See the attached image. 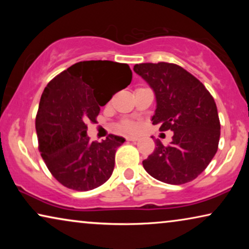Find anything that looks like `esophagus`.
I'll use <instances>...</instances> for the list:
<instances>
[{"instance_id":"esophagus-1","label":"esophagus","mask_w":249,"mask_h":249,"mask_svg":"<svg viewBox=\"0 0 249 249\" xmlns=\"http://www.w3.org/2000/svg\"><path fill=\"white\" fill-rule=\"evenodd\" d=\"M127 141H129V142H137L138 138L137 137H132V136H129V137H127Z\"/></svg>"}]
</instances>
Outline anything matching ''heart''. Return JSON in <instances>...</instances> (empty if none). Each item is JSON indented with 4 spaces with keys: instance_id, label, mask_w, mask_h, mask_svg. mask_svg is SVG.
<instances>
[{
    "instance_id": "obj_1",
    "label": "heart",
    "mask_w": 249,
    "mask_h": 249,
    "mask_svg": "<svg viewBox=\"0 0 249 249\" xmlns=\"http://www.w3.org/2000/svg\"><path fill=\"white\" fill-rule=\"evenodd\" d=\"M135 129H136V125L134 124H131V122H124V124L120 125V128H119V130L128 132V131H134Z\"/></svg>"
}]
</instances>
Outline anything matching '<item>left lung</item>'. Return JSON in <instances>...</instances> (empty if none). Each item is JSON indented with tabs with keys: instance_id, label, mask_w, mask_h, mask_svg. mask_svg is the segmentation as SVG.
I'll return each instance as SVG.
<instances>
[{
	"instance_id": "left-lung-1",
	"label": "left lung",
	"mask_w": 249,
	"mask_h": 249,
	"mask_svg": "<svg viewBox=\"0 0 249 249\" xmlns=\"http://www.w3.org/2000/svg\"><path fill=\"white\" fill-rule=\"evenodd\" d=\"M134 71L155 95L153 124L173 131L164 146L156 139L153 154L142 166L153 178L170 185H182L197 178L217 151L220 120L212 95L200 81L177 64L142 63Z\"/></svg>"
}]
</instances>
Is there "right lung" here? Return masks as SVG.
Here are the masks:
<instances>
[{
    "label": "right lung",
    "instance_id": "add662e5",
    "mask_svg": "<svg viewBox=\"0 0 249 249\" xmlns=\"http://www.w3.org/2000/svg\"><path fill=\"white\" fill-rule=\"evenodd\" d=\"M131 79L128 64L97 60L73 64L47 84L36 117L39 151L54 178L67 188L86 192L111 177L115 152L125 139L110 135L90 142L86 124L96 121L101 107Z\"/></svg>",
    "mask_w": 249,
    "mask_h": 249
}]
</instances>
